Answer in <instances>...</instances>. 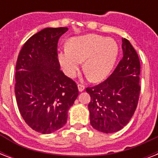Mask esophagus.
<instances>
[{
  "mask_svg": "<svg viewBox=\"0 0 158 158\" xmlns=\"http://www.w3.org/2000/svg\"><path fill=\"white\" fill-rule=\"evenodd\" d=\"M78 89L79 92H83L85 89V87L83 84H78Z\"/></svg>",
  "mask_w": 158,
  "mask_h": 158,
  "instance_id": "esophagus-1",
  "label": "esophagus"
}]
</instances>
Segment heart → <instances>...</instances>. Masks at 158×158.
Returning a JSON list of instances; mask_svg holds the SVG:
<instances>
[{"label": "heart", "instance_id": "b5f03b06", "mask_svg": "<svg viewBox=\"0 0 158 158\" xmlns=\"http://www.w3.org/2000/svg\"><path fill=\"white\" fill-rule=\"evenodd\" d=\"M119 47L114 39L97 34L71 38L69 47L58 53V60L67 76L74 77L82 61L84 69L94 82H101L112 70L117 59Z\"/></svg>", "mask_w": 158, "mask_h": 158}]
</instances>
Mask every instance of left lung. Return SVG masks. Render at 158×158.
<instances>
[{
    "instance_id": "left-lung-1",
    "label": "left lung",
    "mask_w": 158,
    "mask_h": 158,
    "mask_svg": "<svg viewBox=\"0 0 158 158\" xmlns=\"http://www.w3.org/2000/svg\"><path fill=\"white\" fill-rule=\"evenodd\" d=\"M123 58L110 75L98 85L87 88L90 124L102 133L117 132L128 124L139 98L140 62L127 39H122Z\"/></svg>"
}]
</instances>
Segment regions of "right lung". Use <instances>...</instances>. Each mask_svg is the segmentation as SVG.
<instances>
[{
	"label": "right lung",
	"instance_id": "obj_1",
	"mask_svg": "<svg viewBox=\"0 0 158 158\" xmlns=\"http://www.w3.org/2000/svg\"><path fill=\"white\" fill-rule=\"evenodd\" d=\"M68 28H46L33 35L19 54L16 102L27 125L42 134L63 127L79 95L77 84L60 69L57 43Z\"/></svg>",
	"mask_w": 158,
	"mask_h": 158
}]
</instances>
